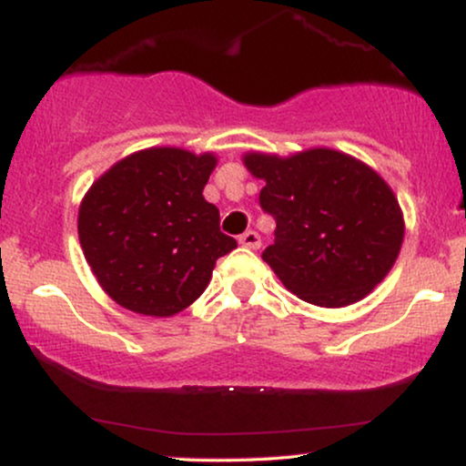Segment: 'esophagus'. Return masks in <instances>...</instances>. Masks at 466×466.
Segmentation results:
<instances>
[{
  "instance_id": "obj_1",
  "label": "esophagus",
  "mask_w": 466,
  "mask_h": 466,
  "mask_svg": "<svg viewBox=\"0 0 466 466\" xmlns=\"http://www.w3.org/2000/svg\"><path fill=\"white\" fill-rule=\"evenodd\" d=\"M239 244L246 246V248L257 250V248H259V246H261L259 233H257V231H246L244 235H239Z\"/></svg>"
}]
</instances>
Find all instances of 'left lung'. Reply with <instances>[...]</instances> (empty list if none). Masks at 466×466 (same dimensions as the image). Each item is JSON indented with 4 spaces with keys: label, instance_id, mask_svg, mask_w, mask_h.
Returning a JSON list of instances; mask_svg holds the SVG:
<instances>
[{
    "label": "left lung",
    "instance_id": "8db88e82",
    "mask_svg": "<svg viewBox=\"0 0 466 466\" xmlns=\"http://www.w3.org/2000/svg\"><path fill=\"white\" fill-rule=\"evenodd\" d=\"M266 181L259 205L277 220L263 261L300 300L346 307L365 298L398 259L404 218L393 189L370 166L332 148L291 157L248 153Z\"/></svg>",
    "mask_w": 466,
    "mask_h": 466
}]
</instances>
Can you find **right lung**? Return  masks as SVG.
Wrapping results in <instances>:
<instances>
[{
    "label": "right lung",
    "mask_w": 466,
    "mask_h": 466,
    "mask_svg": "<svg viewBox=\"0 0 466 466\" xmlns=\"http://www.w3.org/2000/svg\"><path fill=\"white\" fill-rule=\"evenodd\" d=\"M211 153L157 147L114 164L88 189L77 231L90 269L120 307L168 318L209 285L238 242L220 231V211L203 197Z\"/></svg>",
    "instance_id": "add662e5"
}]
</instances>
